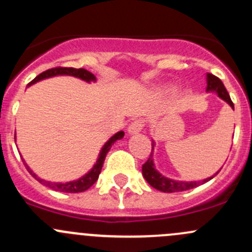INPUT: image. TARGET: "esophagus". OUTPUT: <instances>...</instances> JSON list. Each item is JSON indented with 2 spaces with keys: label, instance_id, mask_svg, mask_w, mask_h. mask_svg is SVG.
I'll return each instance as SVG.
<instances>
[{
  "label": "esophagus",
  "instance_id": "34e87169",
  "mask_svg": "<svg viewBox=\"0 0 252 252\" xmlns=\"http://www.w3.org/2000/svg\"><path fill=\"white\" fill-rule=\"evenodd\" d=\"M142 128H144V121L138 119V121H134L129 124L128 133L131 134V135H134V134L140 133V131L142 130Z\"/></svg>",
  "mask_w": 252,
  "mask_h": 252
}]
</instances>
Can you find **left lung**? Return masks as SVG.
Masks as SVG:
<instances>
[{
	"mask_svg": "<svg viewBox=\"0 0 252 252\" xmlns=\"http://www.w3.org/2000/svg\"><path fill=\"white\" fill-rule=\"evenodd\" d=\"M207 93H216L220 96L222 100H224L230 107L234 110V103L230 100V96L228 94L227 89L223 85L222 80L220 78H217L216 75L207 73V88H206ZM152 151L150 154L149 159L142 164V175L146 179V182L151 185L155 189L159 190V191L163 192H178V191H185V190H190L192 188H196L199 185L205 184V183L210 182L212 178H215L217 173L213 174L212 177L206 178L204 180H200V182H180V180H173L169 179V178L164 177L155 168L154 159H152V155H154V149H155V141H152Z\"/></svg>",
	"mask_w": 252,
	"mask_h": 252,
	"instance_id": "1",
	"label": "left lung"
}]
</instances>
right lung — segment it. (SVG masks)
Instances as JSON below:
<instances>
[{
	"label": "right lung",
	"mask_w": 252,
	"mask_h": 252,
	"mask_svg": "<svg viewBox=\"0 0 252 252\" xmlns=\"http://www.w3.org/2000/svg\"><path fill=\"white\" fill-rule=\"evenodd\" d=\"M56 75H72V77L79 78L84 81H88V83H90V81H96L95 75H94L93 73L89 72V70L84 69V68H79V69H77V68L56 67V68H51V69H47L46 72H42L41 74L37 75L34 80L30 81V83L28 84V86L32 85V84H35L36 81H39V80H42V79L56 77ZM123 136H124V131H118V133L114 134L113 136H111L110 140L106 142V144L103 145L102 149H101L100 155H98V158H97V161H96L95 166L91 168V171H89L88 173L84 175V177L79 178L78 180H72V182H68V183L47 182V180L41 179V178L37 177V175L35 174L32 169H30V167L25 163L24 159H23V162H24V166L27 167L28 172H29V173L32 174V177L37 180V182L41 183V184H44L45 187L51 188V189L55 190V191L83 192L95 184L96 180L98 179V175H100V173H101V169H102L103 161H105V158H106V155H107V152L110 151L112 145H113L117 140H121ZM14 140H16V136H14Z\"/></svg>",
	"instance_id": "right-lung-1"
}]
</instances>
